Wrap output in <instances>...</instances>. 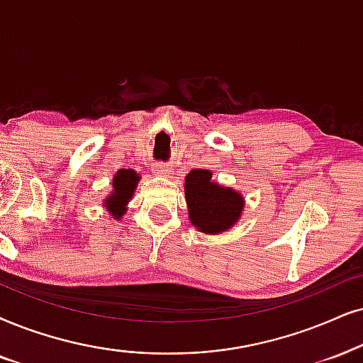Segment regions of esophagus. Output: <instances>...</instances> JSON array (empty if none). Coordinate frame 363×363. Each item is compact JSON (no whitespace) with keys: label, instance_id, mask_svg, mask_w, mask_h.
Wrapping results in <instances>:
<instances>
[{"label":"esophagus","instance_id":"34e87169","mask_svg":"<svg viewBox=\"0 0 363 363\" xmlns=\"http://www.w3.org/2000/svg\"><path fill=\"white\" fill-rule=\"evenodd\" d=\"M154 172L157 174V176H162V177H169L171 176V167L167 166V164H164V162H159V164H155L154 166Z\"/></svg>","mask_w":363,"mask_h":363}]
</instances>
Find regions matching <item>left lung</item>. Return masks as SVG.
I'll return each instance as SVG.
<instances>
[{"instance_id":"1","label":"left lung","mask_w":363,"mask_h":363,"mask_svg":"<svg viewBox=\"0 0 363 363\" xmlns=\"http://www.w3.org/2000/svg\"><path fill=\"white\" fill-rule=\"evenodd\" d=\"M186 203L192 226L206 235H219L235 226L245 208V199L231 187L219 186L206 169L186 176Z\"/></svg>"}]
</instances>
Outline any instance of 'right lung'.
<instances>
[{"label": "right lung", "instance_id": "add662e5", "mask_svg": "<svg viewBox=\"0 0 363 363\" xmlns=\"http://www.w3.org/2000/svg\"><path fill=\"white\" fill-rule=\"evenodd\" d=\"M139 174L132 169H121L113 177L112 186L113 191L112 194L107 196V199L104 201V206L107 208L110 214L113 216V219H121L122 214H125L127 203L134 196V191L139 182Z\"/></svg>", "mask_w": 363, "mask_h": 363}]
</instances>
